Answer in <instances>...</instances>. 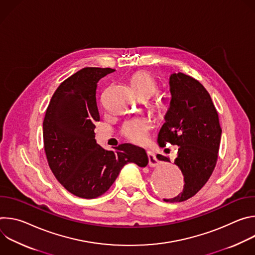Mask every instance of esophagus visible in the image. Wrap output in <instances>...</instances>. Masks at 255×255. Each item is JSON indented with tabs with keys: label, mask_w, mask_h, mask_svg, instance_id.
<instances>
[{
	"label": "esophagus",
	"mask_w": 255,
	"mask_h": 255,
	"mask_svg": "<svg viewBox=\"0 0 255 255\" xmlns=\"http://www.w3.org/2000/svg\"><path fill=\"white\" fill-rule=\"evenodd\" d=\"M148 160H149V166L150 167H155L157 165V160L155 157V154L152 152L148 153Z\"/></svg>",
	"instance_id": "esophagus-1"
}]
</instances>
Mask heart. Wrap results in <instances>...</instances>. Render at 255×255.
<instances>
[{"label": "heart", "instance_id": "b5f03b06", "mask_svg": "<svg viewBox=\"0 0 255 255\" xmlns=\"http://www.w3.org/2000/svg\"><path fill=\"white\" fill-rule=\"evenodd\" d=\"M131 84L138 97L150 99L158 91L155 79L148 72H137L131 78ZM150 130V123L146 119L135 117L126 121L123 125L124 135L135 143H142L146 139Z\"/></svg>", "mask_w": 255, "mask_h": 255}]
</instances>
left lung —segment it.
<instances>
[{"mask_svg":"<svg viewBox=\"0 0 255 255\" xmlns=\"http://www.w3.org/2000/svg\"><path fill=\"white\" fill-rule=\"evenodd\" d=\"M171 99L157 142L177 145L174 164L184 175V190L165 202H183L195 196L210 178L218 158L222 130L212 99L197 80L181 72L169 77ZM158 160L169 161L160 154Z\"/></svg>","mask_w":255,"mask_h":255,"instance_id":"left-lung-1","label":"left lung"}]
</instances>
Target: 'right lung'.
Masks as SVG:
<instances>
[{
	"label": "right lung",
	"instance_id": "add662e5",
	"mask_svg": "<svg viewBox=\"0 0 255 255\" xmlns=\"http://www.w3.org/2000/svg\"><path fill=\"white\" fill-rule=\"evenodd\" d=\"M114 69L85 67L59 85L43 121L44 150L51 171L72 195L95 199L113 185L129 162L148 164L145 150L124 143L107 150L95 139L100 120L96 100L98 82Z\"/></svg>",
	"mask_w": 255,
	"mask_h": 255
}]
</instances>
